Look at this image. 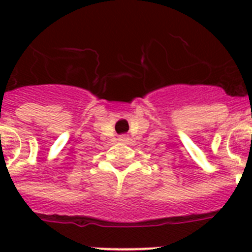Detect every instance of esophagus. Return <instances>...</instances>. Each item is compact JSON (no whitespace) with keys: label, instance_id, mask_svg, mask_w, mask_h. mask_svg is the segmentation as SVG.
Listing matches in <instances>:
<instances>
[{"label":"esophagus","instance_id":"1","mask_svg":"<svg viewBox=\"0 0 252 252\" xmlns=\"http://www.w3.org/2000/svg\"><path fill=\"white\" fill-rule=\"evenodd\" d=\"M119 140H120V141H122V142H127L128 140H130V137L126 136V135H121V136L119 137Z\"/></svg>","mask_w":252,"mask_h":252}]
</instances>
